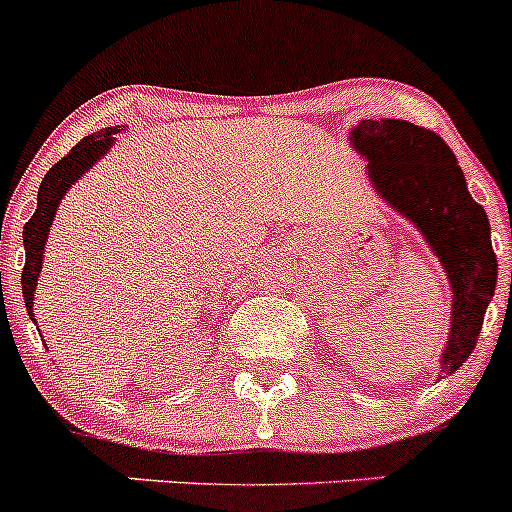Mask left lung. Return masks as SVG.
<instances>
[{"instance_id": "1", "label": "left lung", "mask_w": 512, "mask_h": 512, "mask_svg": "<svg viewBox=\"0 0 512 512\" xmlns=\"http://www.w3.org/2000/svg\"><path fill=\"white\" fill-rule=\"evenodd\" d=\"M352 143L369 160V178L381 198L421 230L451 280V337L441 371L453 374L476 349L498 280L488 215L471 198L456 156L438 133L381 118L361 121Z\"/></svg>"}]
</instances>
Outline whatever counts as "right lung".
<instances>
[{
    "label": "right lung",
    "mask_w": 512,
    "mask_h": 512,
    "mask_svg": "<svg viewBox=\"0 0 512 512\" xmlns=\"http://www.w3.org/2000/svg\"><path fill=\"white\" fill-rule=\"evenodd\" d=\"M121 126L103 128V131L94 133V136H86L84 141L76 143L59 163H54V168H49V173L44 175L39 185V198H36V213L29 218V223L24 225V250H27V262H24L22 272V294L24 304H27L29 317L34 319V289H36V277L41 272V257H44V242L49 237L51 220H54L56 208H59L61 198H64L66 190L81 178L84 170H89L94 165L98 156L108 151V146L113 143V133H121Z\"/></svg>",
    "instance_id": "1"
}]
</instances>
